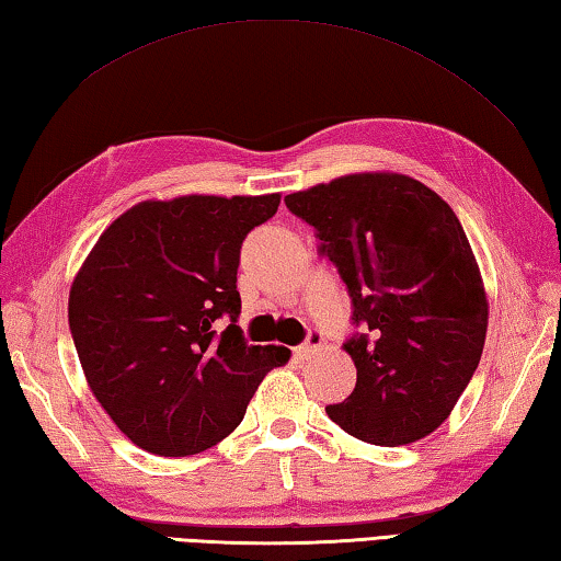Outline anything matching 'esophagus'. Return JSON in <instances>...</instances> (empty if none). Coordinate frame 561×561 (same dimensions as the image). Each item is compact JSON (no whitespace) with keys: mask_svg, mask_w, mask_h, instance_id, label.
Segmentation results:
<instances>
[{"mask_svg":"<svg viewBox=\"0 0 561 561\" xmlns=\"http://www.w3.org/2000/svg\"><path fill=\"white\" fill-rule=\"evenodd\" d=\"M320 347H322V332L312 328V330L308 332L306 342H302V345H300V355L308 357V355H312V352H318Z\"/></svg>","mask_w":561,"mask_h":561,"instance_id":"1","label":"esophagus"}]
</instances>
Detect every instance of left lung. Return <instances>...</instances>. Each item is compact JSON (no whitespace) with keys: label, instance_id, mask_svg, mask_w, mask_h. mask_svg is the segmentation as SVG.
I'll use <instances>...</instances> for the list:
<instances>
[{"label":"left lung","instance_id":"obj_1","mask_svg":"<svg viewBox=\"0 0 561 561\" xmlns=\"http://www.w3.org/2000/svg\"><path fill=\"white\" fill-rule=\"evenodd\" d=\"M352 302L355 391L328 416L375 446L428 436L478 369L488 300L454 209L404 174H350L286 196Z\"/></svg>","mask_w":561,"mask_h":561}]
</instances>
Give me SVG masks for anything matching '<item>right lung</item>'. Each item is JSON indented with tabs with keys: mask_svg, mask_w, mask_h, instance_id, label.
Listing matches in <instances>:
<instances>
[{
	"mask_svg": "<svg viewBox=\"0 0 561 561\" xmlns=\"http://www.w3.org/2000/svg\"><path fill=\"white\" fill-rule=\"evenodd\" d=\"M278 204V194L142 202L78 271L68 298L78 359L135 446L170 458L216 446L261 379L288 362L286 347L245 342L236 290L243 239Z\"/></svg>",
	"mask_w": 561,
	"mask_h": 561,
	"instance_id": "obj_1",
	"label": "right lung"
}]
</instances>
